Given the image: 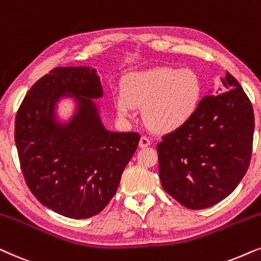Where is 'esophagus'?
Listing matches in <instances>:
<instances>
[{"instance_id":"34e87169","label":"esophagus","mask_w":261,"mask_h":261,"mask_svg":"<svg viewBox=\"0 0 261 261\" xmlns=\"http://www.w3.org/2000/svg\"><path fill=\"white\" fill-rule=\"evenodd\" d=\"M151 144L150 140H149V137L147 136H142L141 140H140V147L141 148H145V147H149V145Z\"/></svg>"}]
</instances>
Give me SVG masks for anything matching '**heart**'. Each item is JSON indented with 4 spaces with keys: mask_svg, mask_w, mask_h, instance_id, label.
<instances>
[{
    "mask_svg": "<svg viewBox=\"0 0 261 261\" xmlns=\"http://www.w3.org/2000/svg\"><path fill=\"white\" fill-rule=\"evenodd\" d=\"M203 92L200 76L192 69L162 67L127 75L113 100L120 117L133 118L135 106H144L145 123L159 133H171L194 117Z\"/></svg>",
    "mask_w": 261,
    "mask_h": 261,
    "instance_id": "obj_1",
    "label": "heart"
}]
</instances>
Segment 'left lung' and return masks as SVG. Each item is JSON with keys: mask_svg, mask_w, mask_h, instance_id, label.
Instances as JSON below:
<instances>
[{"mask_svg": "<svg viewBox=\"0 0 261 261\" xmlns=\"http://www.w3.org/2000/svg\"><path fill=\"white\" fill-rule=\"evenodd\" d=\"M223 85L224 92L201 99L192 119L156 145L163 190L189 209H206L223 200L251 162L252 102L228 71Z\"/></svg>", "mask_w": 261, "mask_h": 261, "instance_id": "1", "label": "left lung"}]
</instances>
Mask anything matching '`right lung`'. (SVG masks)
Here are the masks:
<instances>
[{
  "label": "right lung",
  "instance_id": "add662e5",
  "mask_svg": "<svg viewBox=\"0 0 261 261\" xmlns=\"http://www.w3.org/2000/svg\"><path fill=\"white\" fill-rule=\"evenodd\" d=\"M68 92L79 101L68 125L53 120V106ZM102 95L94 68L58 67L34 83L15 117V144L25 181L48 209L89 218L105 209L140 142L138 133H111L93 99Z\"/></svg>",
  "mask_w": 261,
  "mask_h": 261
}]
</instances>
